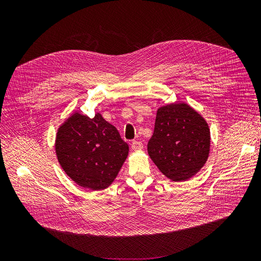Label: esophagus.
<instances>
[{
  "label": "esophagus",
  "mask_w": 261,
  "mask_h": 261,
  "mask_svg": "<svg viewBox=\"0 0 261 261\" xmlns=\"http://www.w3.org/2000/svg\"><path fill=\"white\" fill-rule=\"evenodd\" d=\"M130 147H132V149L134 150V151H137V150H141V149L144 148L143 143H141L140 140H134L133 143H132V145H130Z\"/></svg>",
  "instance_id": "obj_1"
}]
</instances>
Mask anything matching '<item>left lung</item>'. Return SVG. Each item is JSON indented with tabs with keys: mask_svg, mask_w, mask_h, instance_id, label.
Returning <instances> with one entry per match:
<instances>
[{
	"mask_svg": "<svg viewBox=\"0 0 261 261\" xmlns=\"http://www.w3.org/2000/svg\"><path fill=\"white\" fill-rule=\"evenodd\" d=\"M210 130L206 121L185 103H173L156 112L148 153L163 174L172 180L194 176L206 163Z\"/></svg>",
	"mask_w": 261,
	"mask_h": 261,
	"instance_id": "1",
	"label": "left lung"
}]
</instances>
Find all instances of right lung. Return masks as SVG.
Returning a JSON list of instances; mask_svg holds the SVG:
<instances>
[{"label":"right lung","instance_id":"right-lung-1","mask_svg":"<svg viewBox=\"0 0 261 261\" xmlns=\"http://www.w3.org/2000/svg\"><path fill=\"white\" fill-rule=\"evenodd\" d=\"M55 150L61 167L75 183L100 191L116 177L128 145L99 113L93 118L75 113L59 128Z\"/></svg>","mask_w":261,"mask_h":261}]
</instances>
